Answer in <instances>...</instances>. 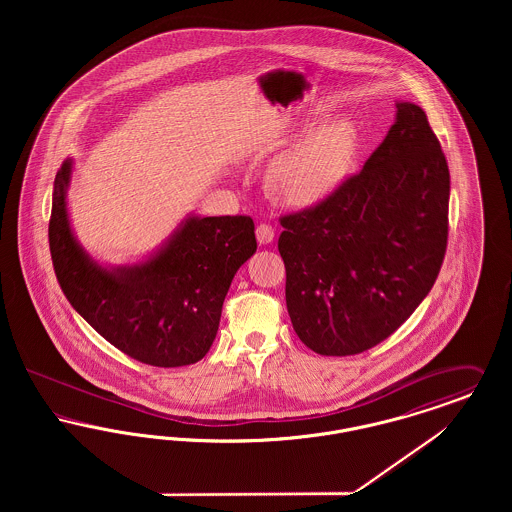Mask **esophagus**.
I'll return each mask as SVG.
<instances>
[{
	"instance_id": "1",
	"label": "esophagus",
	"mask_w": 512,
	"mask_h": 512,
	"mask_svg": "<svg viewBox=\"0 0 512 512\" xmlns=\"http://www.w3.org/2000/svg\"><path fill=\"white\" fill-rule=\"evenodd\" d=\"M255 236H257V242L259 244H270L272 240H274V228L267 224V222H261V224H257V228H255Z\"/></svg>"
}]
</instances>
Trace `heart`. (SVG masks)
<instances>
[{
	"mask_svg": "<svg viewBox=\"0 0 512 512\" xmlns=\"http://www.w3.org/2000/svg\"><path fill=\"white\" fill-rule=\"evenodd\" d=\"M301 132L280 134L272 147L292 144ZM359 155V130L347 117L320 122L303 140L284 151L267 172L270 195L290 207H315L338 194L355 169Z\"/></svg>",
	"mask_w": 512,
	"mask_h": 512,
	"instance_id": "b5f03b06",
	"label": "heart"
}]
</instances>
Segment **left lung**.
<instances>
[{
	"mask_svg": "<svg viewBox=\"0 0 512 512\" xmlns=\"http://www.w3.org/2000/svg\"><path fill=\"white\" fill-rule=\"evenodd\" d=\"M293 330L320 355L390 338L432 290L449 234V167L409 101L363 171L324 203L280 217Z\"/></svg>",
	"mask_w": 512,
	"mask_h": 512,
	"instance_id": "1",
	"label": "left lung"
}]
</instances>
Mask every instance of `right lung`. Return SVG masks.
Listing matches in <instances>:
<instances>
[{
  "instance_id": "add662e5",
  "label": "right lung",
  "mask_w": 512,
  "mask_h": 512,
  "mask_svg": "<svg viewBox=\"0 0 512 512\" xmlns=\"http://www.w3.org/2000/svg\"><path fill=\"white\" fill-rule=\"evenodd\" d=\"M71 161L55 176L49 251L57 282L99 336L144 365H194L211 349L238 268L257 251L247 215L192 217L144 265L107 270L76 244L65 192Z\"/></svg>"
}]
</instances>
